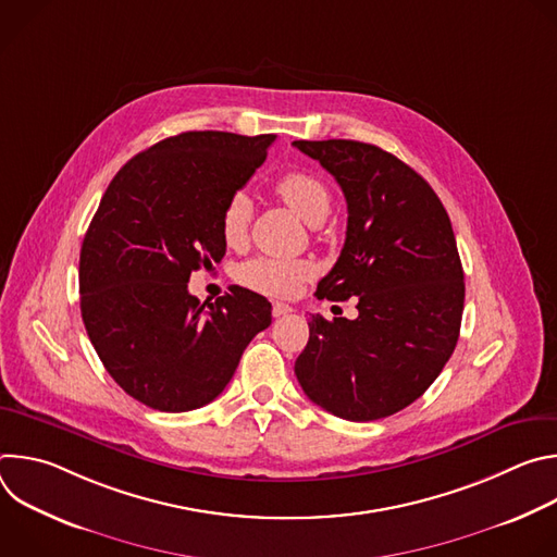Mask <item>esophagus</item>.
<instances>
[{"mask_svg": "<svg viewBox=\"0 0 557 557\" xmlns=\"http://www.w3.org/2000/svg\"><path fill=\"white\" fill-rule=\"evenodd\" d=\"M293 308L288 304H282V301H273V317H286L290 314Z\"/></svg>", "mask_w": 557, "mask_h": 557, "instance_id": "obj_1", "label": "esophagus"}]
</instances>
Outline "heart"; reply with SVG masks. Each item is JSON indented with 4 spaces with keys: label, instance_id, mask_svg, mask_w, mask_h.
Listing matches in <instances>:
<instances>
[{
    "label": "heart",
    "instance_id": "1",
    "mask_svg": "<svg viewBox=\"0 0 557 557\" xmlns=\"http://www.w3.org/2000/svg\"><path fill=\"white\" fill-rule=\"evenodd\" d=\"M275 194L308 224H320L333 205L331 189L322 178L310 172L293 170L286 172L275 183ZM251 220V200L247 194L235 191L222 207L220 213V233L228 247H240L247 240ZM310 277V264L304 260H284V258H256L249 260L237 271V280L245 286L273 295L288 297Z\"/></svg>",
    "mask_w": 557,
    "mask_h": 557
}]
</instances>
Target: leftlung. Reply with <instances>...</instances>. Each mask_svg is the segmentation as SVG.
<instances>
[{
  "label": "left lung",
  "mask_w": 557,
  "mask_h": 557,
  "mask_svg": "<svg viewBox=\"0 0 557 557\" xmlns=\"http://www.w3.org/2000/svg\"><path fill=\"white\" fill-rule=\"evenodd\" d=\"M293 145L335 176L348 202L342 256L314 295L359 299L355 320L310 317L297 381L339 419H385L419 399L458 342L465 282L449 215L423 176L376 145Z\"/></svg>",
  "instance_id": "1"
}]
</instances>
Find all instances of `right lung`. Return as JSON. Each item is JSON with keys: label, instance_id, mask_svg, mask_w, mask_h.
<instances>
[{"label": "right lung", "instance_id": "1", "mask_svg": "<svg viewBox=\"0 0 557 557\" xmlns=\"http://www.w3.org/2000/svg\"><path fill=\"white\" fill-rule=\"evenodd\" d=\"M273 140L183 132L156 143L119 170L88 226L78 258L88 337L110 376L151 410L211 404L271 326L267 297L231 286L202 304L187 282L224 258L222 207Z\"/></svg>", "mask_w": 557, "mask_h": 557}]
</instances>
